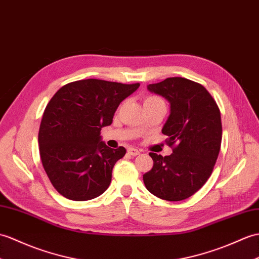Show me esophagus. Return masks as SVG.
Listing matches in <instances>:
<instances>
[{
    "mask_svg": "<svg viewBox=\"0 0 259 259\" xmlns=\"http://www.w3.org/2000/svg\"><path fill=\"white\" fill-rule=\"evenodd\" d=\"M139 153H140V152L138 151V150L135 149V148H129V149H128V154L132 155V157H136V155H138Z\"/></svg>",
    "mask_w": 259,
    "mask_h": 259,
    "instance_id": "1",
    "label": "esophagus"
}]
</instances>
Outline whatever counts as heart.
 <instances>
[{
	"label": "heart",
	"mask_w": 259,
	"mask_h": 259,
	"mask_svg": "<svg viewBox=\"0 0 259 259\" xmlns=\"http://www.w3.org/2000/svg\"><path fill=\"white\" fill-rule=\"evenodd\" d=\"M153 102H163V100L157 97V96H148V97L144 98V104H153Z\"/></svg>",
	"instance_id": "1"
}]
</instances>
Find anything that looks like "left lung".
Here are the masks:
<instances>
[{
  "instance_id": "obj_1",
  "label": "left lung",
  "mask_w": 259,
  "mask_h": 259,
  "mask_svg": "<svg viewBox=\"0 0 259 259\" xmlns=\"http://www.w3.org/2000/svg\"><path fill=\"white\" fill-rule=\"evenodd\" d=\"M148 89L171 105L162 134L173 153L162 157L150 152L153 167L143 174V182L162 200L182 201L211 177L222 142L221 112L205 87L186 78H166Z\"/></svg>"
}]
</instances>
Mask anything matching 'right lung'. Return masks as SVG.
Listing matches in <instances>:
<instances>
[{"label":"right lung","mask_w":259,"mask_h":259,"mask_svg":"<svg viewBox=\"0 0 259 259\" xmlns=\"http://www.w3.org/2000/svg\"><path fill=\"white\" fill-rule=\"evenodd\" d=\"M140 83L82 79L63 86L48 102L38 132L41 164L54 188L68 200L88 201L111 182L113 165L125 149H111L100 130Z\"/></svg>","instance_id":"obj_1"}]
</instances>
